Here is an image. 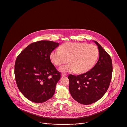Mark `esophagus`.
Masks as SVG:
<instances>
[{
    "label": "esophagus",
    "instance_id": "1",
    "mask_svg": "<svg viewBox=\"0 0 127 127\" xmlns=\"http://www.w3.org/2000/svg\"><path fill=\"white\" fill-rule=\"evenodd\" d=\"M61 76H62V77H66V76H67V75H66L65 73H62Z\"/></svg>",
    "mask_w": 127,
    "mask_h": 127
}]
</instances>
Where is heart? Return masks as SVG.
Instances as JSON below:
<instances>
[{
	"label": "heart",
	"mask_w": 127,
	"mask_h": 127,
	"mask_svg": "<svg viewBox=\"0 0 127 127\" xmlns=\"http://www.w3.org/2000/svg\"><path fill=\"white\" fill-rule=\"evenodd\" d=\"M98 49L93 44L69 42L63 44L60 49L52 51L50 58L56 66H60L66 61L69 63L60 67L62 72L76 71L84 73L91 70L95 65L98 57Z\"/></svg>",
	"instance_id": "obj_1"
}]
</instances>
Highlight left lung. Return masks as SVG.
Instances as JSON below:
<instances>
[{"label": "left lung", "mask_w": 127, "mask_h": 127, "mask_svg": "<svg viewBox=\"0 0 127 127\" xmlns=\"http://www.w3.org/2000/svg\"><path fill=\"white\" fill-rule=\"evenodd\" d=\"M99 57L95 66L86 73L70 75L69 90L78 102L88 105L99 100L107 92L112 78V62L110 55L96 41Z\"/></svg>", "instance_id": "obj_1"}]
</instances>
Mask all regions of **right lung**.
I'll return each instance as SVG.
<instances>
[{
  "instance_id": "1",
  "label": "right lung",
  "mask_w": 127,
  "mask_h": 127,
  "mask_svg": "<svg viewBox=\"0 0 127 127\" xmlns=\"http://www.w3.org/2000/svg\"><path fill=\"white\" fill-rule=\"evenodd\" d=\"M59 43L41 40L29 45L18 56L15 64V77L21 93L29 100L42 103L54 95L60 79L50 59L52 51Z\"/></svg>"
}]
</instances>
